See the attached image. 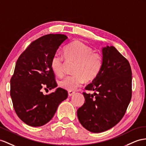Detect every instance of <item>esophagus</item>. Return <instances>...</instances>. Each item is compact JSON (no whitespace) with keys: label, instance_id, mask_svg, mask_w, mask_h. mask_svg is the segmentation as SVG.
Segmentation results:
<instances>
[{"label":"esophagus","instance_id":"1","mask_svg":"<svg viewBox=\"0 0 146 146\" xmlns=\"http://www.w3.org/2000/svg\"><path fill=\"white\" fill-rule=\"evenodd\" d=\"M68 96H73L75 92H74V91H68Z\"/></svg>","mask_w":146,"mask_h":146}]
</instances>
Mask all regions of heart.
Wrapping results in <instances>:
<instances>
[{
	"label": "heart",
	"mask_w": 146,
	"mask_h": 146,
	"mask_svg": "<svg viewBox=\"0 0 146 146\" xmlns=\"http://www.w3.org/2000/svg\"><path fill=\"white\" fill-rule=\"evenodd\" d=\"M64 56L68 63H75L72 76H68L59 82L62 88L67 91H75L84 83V81H91L98 76L103 65V57L98 52L81 41L70 43L64 49ZM66 62L63 56L55 53L52 57L50 66L58 76L65 74Z\"/></svg>",
	"instance_id": "obj_1"
}]
</instances>
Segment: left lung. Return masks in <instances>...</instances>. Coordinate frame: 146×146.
I'll use <instances>...</instances> for the list:
<instances>
[{
  "label": "left lung",
  "mask_w": 146,
  "mask_h": 146,
  "mask_svg": "<svg viewBox=\"0 0 146 146\" xmlns=\"http://www.w3.org/2000/svg\"><path fill=\"white\" fill-rule=\"evenodd\" d=\"M103 65L98 76L85 88V101L77 110L84 128L101 133L111 128L124 116L132 96V72L129 62L113 46L102 48Z\"/></svg>",
  "instance_id": "left-lung-1"
}]
</instances>
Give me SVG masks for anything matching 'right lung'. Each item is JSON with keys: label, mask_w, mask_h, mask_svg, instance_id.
Wrapping results in <instances>:
<instances>
[{"label": "right lung", "mask_w": 146, "mask_h": 146, "mask_svg": "<svg viewBox=\"0 0 146 146\" xmlns=\"http://www.w3.org/2000/svg\"><path fill=\"white\" fill-rule=\"evenodd\" d=\"M66 39L64 35L43 36L29 44L17 60L10 80V96L18 117L29 126L46 124L68 97V92L61 88L49 94L42 92L43 89L57 86L50 62Z\"/></svg>", "instance_id": "obj_1"}]
</instances>
